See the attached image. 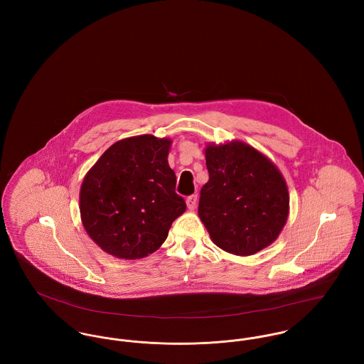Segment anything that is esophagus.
<instances>
[{
  "label": "esophagus",
  "instance_id": "34e87169",
  "mask_svg": "<svg viewBox=\"0 0 364 364\" xmlns=\"http://www.w3.org/2000/svg\"><path fill=\"white\" fill-rule=\"evenodd\" d=\"M196 203H198V195H191L186 198V205L191 210L196 208Z\"/></svg>",
  "mask_w": 364,
  "mask_h": 364
}]
</instances>
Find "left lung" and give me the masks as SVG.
<instances>
[{"label":"left lung","mask_w":364,"mask_h":364,"mask_svg":"<svg viewBox=\"0 0 364 364\" xmlns=\"http://www.w3.org/2000/svg\"><path fill=\"white\" fill-rule=\"evenodd\" d=\"M208 182L199 217L225 252L250 257L279 237L289 215V191L277 166L242 141L208 144Z\"/></svg>","instance_id":"8db88e82"}]
</instances>
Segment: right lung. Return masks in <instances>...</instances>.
<instances>
[{
    "label": "right lung",
    "instance_id": "1",
    "mask_svg": "<svg viewBox=\"0 0 364 364\" xmlns=\"http://www.w3.org/2000/svg\"><path fill=\"white\" fill-rule=\"evenodd\" d=\"M169 139L151 134L112 144L85 175L80 213L85 231L106 254L144 258L162 245L186 203L176 195Z\"/></svg>",
    "mask_w": 364,
    "mask_h": 364
}]
</instances>
